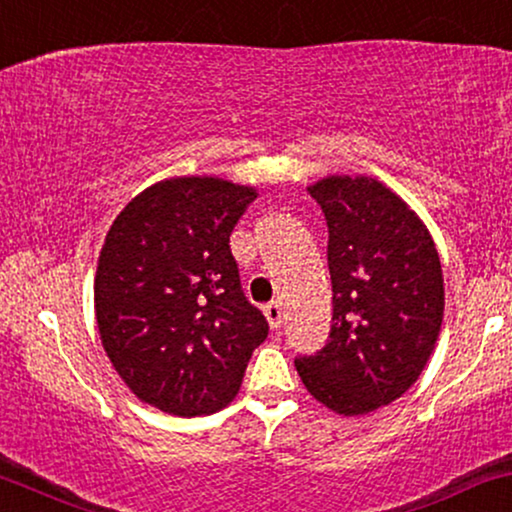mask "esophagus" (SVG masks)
<instances>
[{
	"mask_svg": "<svg viewBox=\"0 0 512 512\" xmlns=\"http://www.w3.org/2000/svg\"><path fill=\"white\" fill-rule=\"evenodd\" d=\"M281 302L264 304V316H267L271 328H281Z\"/></svg>",
	"mask_w": 512,
	"mask_h": 512,
	"instance_id": "esophagus-1",
	"label": "esophagus"
}]
</instances>
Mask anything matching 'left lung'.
I'll use <instances>...</instances> for the list:
<instances>
[{"mask_svg": "<svg viewBox=\"0 0 512 512\" xmlns=\"http://www.w3.org/2000/svg\"><path fill=\"white\" fill-rule=\"evenodd\" d=\"M326 217L333 323L326 347L295 359L328 409L359 416L399 399L435 349L444 316L432 236L397 193L371 177L309 186Z\"/></svg>", "mask_w": 512, "mask_h": 512, "instance_id": "obj_1", "label": "left lung"}]
</instances>
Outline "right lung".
<instances>
[{
    "mask_svg": "<svg viewBox=\"0 0 512 512\" xmlns=\"http://www.w3.org/2000/svg\"><path fill=\"white\" fill-rule=\"evenodd\" d=\"M257 198L217 177H177L115 219L94 281L108 359L141 401L205 416L236 397L269 323L243 293L229 236Z\"/></svg>",
    "mask_w": 512,
    "mask_h": 512,
    "instance_id": "add662e5",
    "label": "right lung"
}]
</instances>
